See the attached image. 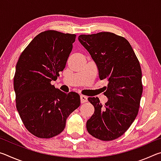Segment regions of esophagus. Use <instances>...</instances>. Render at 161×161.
Masks as SVG:
<instances>
[{"mask_svg":"<svg viewBox=\"0 0 161 161\" xmlns=\"http://www.w3.org/2000/svg\"><path fill=\"white\" fill-rule=\"evenodd\" d=\"M80 101H81V103L86 102L87 101H88V99H87V97L84 96V95H81V96H80Z\"/></svg>","mask_w":161,"mask_h":161,"instance_id":"34e87169","label":"esophagus"}]
</instances>
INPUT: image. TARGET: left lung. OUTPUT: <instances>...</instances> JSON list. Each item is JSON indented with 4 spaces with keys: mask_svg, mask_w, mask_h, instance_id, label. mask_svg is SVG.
<instances>
[{
    "mask_svg": "<svg viewBox=\"0 0 161 161\" xmlns=\"http://www.w3.org/2000/svg\"><path fill=\"white\" fill-rule=\"evenodd\" d=\"M78 39L96 62L100 80L108 81L104 105L98 97L88 98L94 113L86 129L99 140L116 139L129 129L139 110L143 92L139 61L126 38L113 32L80 35Z\"/></svg>",
    "mask_w": 161,
    "mask_h": 161,
    "instance_id": "8db88e82",
    "label": "left lung"
}]
</instances>
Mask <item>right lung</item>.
I'll return each mask as SVG.
<instances>
[{
	"label": "right lung",
	"instance_id": "right-lung-1",
	"mask_svg": "<svg viewBox=\"0 0 161 161\" xmlns=\"http://www.w3.org/2000/svg\"><path fill=\"white\" fill-rule=\"evenodd\" d=\"M76 35L40 32L21 53L13 80L16 108L32 134L50 138L64 130L69 114L80 105L76 92L66 94L51 84L64 69Z\"/></svg>",
	"mask_w": 161,
	"mask_h": 161
}]
</instances>
